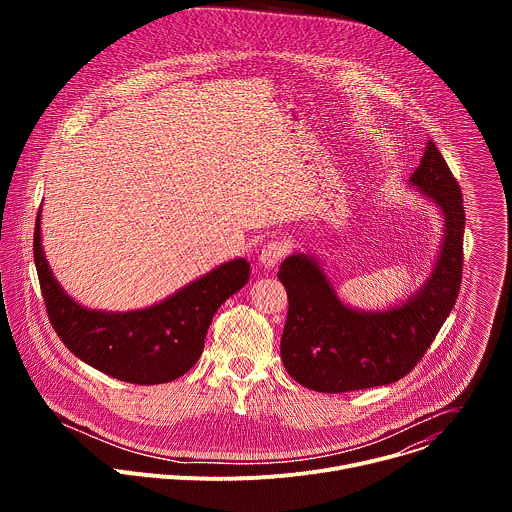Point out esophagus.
I'll return each mask as SVG.
<instances>
[{
	"label": "esophagus",
	"instance_id": "1",
	"mask_svg": "<svg viewBox=\"0 0 512 512\" xmlns=\"http://www.w3.org/2000/svg\"><path fill=\"white\" fill-rule=\"evenodd\" d=\"M287 253V245L281 243V241H271L267 243L261 253H259V263L265 267V269H273Z\"/></svg>",
	"mask_w": 512,
	"mask_h": 512
}]
</instances>
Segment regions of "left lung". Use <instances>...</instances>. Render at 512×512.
<instances>
[{
  "instance_id": "obj_1",
  "label": "left lung",
  "mask_w": 512,
  "mask_h": 512,
  "mask_svg": "<svg viewBox=\"0 0 512 512\" xmlns=\"http://www.w3.org/2000/svg\"><path fill=\"white\" fill-rule=\"evenodd\" d=\"M409 184L444 212V237L427 279L403 302L383 310L344 304L320 261L289 255L279 267L287 289L281 360L289 377L320 393H348L403 379L450 316L462 283L466 214L462 190L435 143L427 139Z\"/></svg>"
}]
</instances>
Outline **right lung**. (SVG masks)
Returning <instances> with one entry per match:
<instances>
[{
    "instance_id": "1",
    "label": "right lung",
    "mask_w": 512,
    "mask_h": 512,
    "mask_svg": "<svg viewBox=\"0 0 512 512\" xmlns=\"http://www.w3.org/2000/svg\"><path fill=\"white\" fill-rule=\"evenodd\" d=\"M42 206L34 229V263L48 318L64 346L89 367L133 385L170 383L202 354L214 312L249 281L247 259H231L162 302L129 312L89 310L56 281L42 249Z\"/></svg>"
}]
</instances>
